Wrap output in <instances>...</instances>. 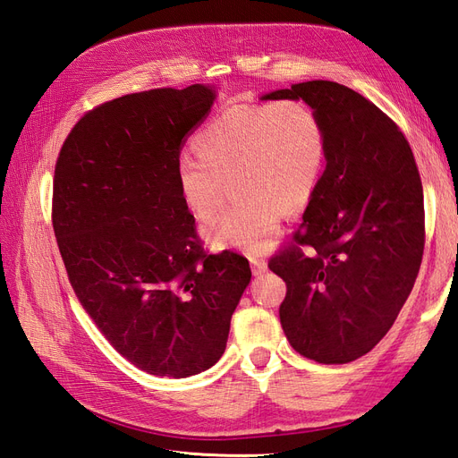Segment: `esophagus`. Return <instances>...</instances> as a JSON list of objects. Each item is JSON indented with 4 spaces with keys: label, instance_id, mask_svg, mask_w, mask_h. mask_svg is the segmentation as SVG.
<instances>
[{
    "label": "esophagus",
    "instance_id": "1",
    "mask_svg": "<svg viewBox=\"0 0 458 458\" xmlns=\"http://www.w3.org/2000/svg\"><path fill=\"white\" fill-rule=\"evenodd\" d=\"M250 263H252V273L254 275H261L263 271L267 269V263L263 258H250Z\"/></svg>",
    "mask_w": 458,
    "mask_h": 458
}]
</instances>
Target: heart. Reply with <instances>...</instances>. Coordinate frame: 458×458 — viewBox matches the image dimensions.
<instances>
[{
  "label": "heart",
  "mask_w": 458,
  "mask_h": 458,
  "mask_svg": "<svg viewBox=\"0 0 458 458\" xmlns=\"http://www.w3.org/2000/svg\"><path fill=\"white\" fill-rule=\"evenodd\" d=\"M197 157L182 155L175 182L185 206L210 221L225 202L227 183L241 202L206 229L217 250L261 254L281 231L283 212L298 214L321 177L327 140L306 103H241L225 108L192 137Z\"/></svg>",
  "instance_id": "1"
}]
</instances>
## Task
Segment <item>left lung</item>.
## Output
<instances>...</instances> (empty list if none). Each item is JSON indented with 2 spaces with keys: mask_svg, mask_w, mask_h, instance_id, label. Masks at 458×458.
<instances>
[{
  "mask_svg": "<svg viewBox=\"0 0 458 458\" xmlns=\"http://www.w3.org/2000/svg\"><path fill=\"white\" fill-rule=\"evenodd\" d=\"M261 99H303L327 140V168L303 224L269 259L286 283L283 330L317 363L355 361L392 328L417 281L424 252L417 162L397 123L336 81H301Z\"/></svg>",
  "mask_w": 458,
  "mask_h": 458,
  "instance_id": "left-lung-1",
  "label": "left lung"
}]
</instances>
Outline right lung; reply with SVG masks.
<instances>
[{
    "instance_id": "right-lung-1",
    "label": "right lung",
    "mask_w": 458,
    "mask_h": 458,
    "mask_svg": "<svg viewBox=\"0 0 458 458\" xmlns=\"http://www.w3.org/2000/svg\"><path fill=\"white\" fill-rule=\"evenodd\" d=\"M214 99L200 84L118 97L76 122L55 164L68 281L110 345L157 377L217 363L252 276L244 256L204 252L175 182L185 137Z\"/></svg>"
}]
</instances>
